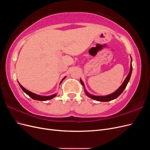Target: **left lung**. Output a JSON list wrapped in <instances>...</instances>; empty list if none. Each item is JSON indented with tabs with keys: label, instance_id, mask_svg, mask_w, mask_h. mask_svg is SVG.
Returning <instances> with one entry per match:
<instances>
[{
	"label": "left lung",
	"instance_id": "left-lung-1",
	"mask_svg": "<svg viewBox=\"0 0 150 150\" xmlns=\"http://www.w3.org/2000/svg\"><path fill=\"white\" fill-rule=\"evenodd\" d=\"M131 61H132V59H131ZM132 64H131H131H130V71H129V74H128V76H126V78L125 80V81L123 82V83H122L121 84V86H120V87L117 89L115 92L112 93L110 94L109 95H107V96H94V95H93V94H89L87 91H86L85 89H84V92L86 93V94L87 95V96L89 97V98H91L93 99H94V100L96 101H103V102H106V101H111L112 100V99H115L116 98H117V97H118L123 92V91L125 90V89L126 88L127 84H128L129 81V79H130V77H131V73H132ZM80 81H81V84H82L84 87V83L83 82V81L80 79Z\"/></svg>",
	"mask_w": 150,
	"mask_h": 150
}]
</instances>
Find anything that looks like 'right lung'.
<instances>
[{"mask_svg":"<svg viewBox=\"0 0 150 150\" xmlns=\"http://www.w3.org/2000/svg\"><path fill=\"white\" fill-rule=\"evenodd\" d=\"M65 78H66V76L61 80L60 84L62 83V81L63 80H64ZM18 83H19V82H18ZM19 86H20V87L21 88V89H22V90H23V91H24L25 93H26L27 94H28V96H29L32 99H34V100H38V101H47V100H49V99H51L54 98V97H56V95H57V94H52V95H51V96H40V95H38V94H35V93H32V92L29 91V90L26 89L24 88L23 87V86H22L19 83Z\"/></svg>","mask_w":150,"mask_h":150,"instance_id":"obj_1","label":"right lung"}]
</instances>
